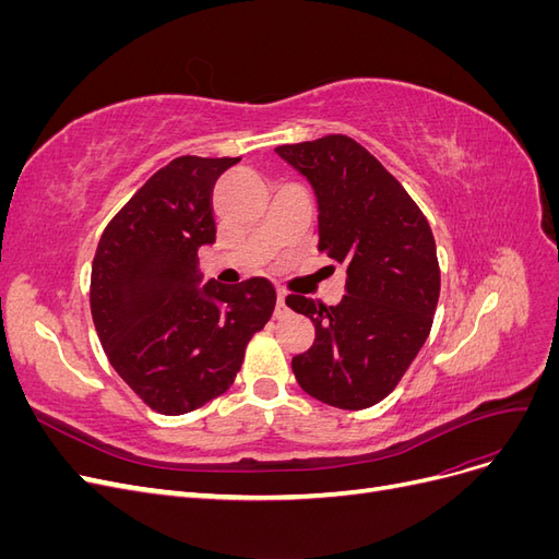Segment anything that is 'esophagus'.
<instances>
[{"label":"esophagus","mask_w":559,"mask_h":559,"mask_svg":"<svg viewBox=\"0 0 559 559\" xmlns=\"http://www.w3.org/2000/svg\"><path fill=\"white\" fill-rule=\"evenodd\" d=\"M286 310H289V308H286V294L282 289H277V310H275V314L284 317Z\"/></svg>","instance_id":"esophagus-1"}]
</instances>
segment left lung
Listing matches in <instances>:
<instances>
[{"label":"left lung","mask_w":559,"mask_h":559,"mask_svg":"<svg viewBox=\"0 0 559 559\" xmlns=\"http://www.w3.org/2000/svg\"><path fill=\"white\" fill-rule=\"evenodd\" d=\"M275 151L314 189L319 251L347 267L337 306L286 296L317 333L292 359L294 376L302 392L333 408H370L429 337L441 294L433 233L403 186L347 134Z\"/></svg>","instance_id":"left-lung-1"}]
</instances>
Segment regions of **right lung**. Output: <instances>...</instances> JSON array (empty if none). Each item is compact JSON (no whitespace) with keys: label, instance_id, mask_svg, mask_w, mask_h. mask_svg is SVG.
I'll return each instance as SVG.
<instances>
[{"label":"right lung","instance_id":"add662e5","mask_svg":"<svg viewBox=\"0 0 559 559\" xmlns=\"http://www.w3.org/2000/svg\"><path fill=\"white\" fill-rule=\"evenodd\" d=\"M240 158L181 156L151 177L99 238L91 312L109 364L148 408L191 413L222 396L275 310L265 277L200 289L216 240L212 191Z\"/></svg>","mask_w":559,"mask_h":559}]
</instances>
